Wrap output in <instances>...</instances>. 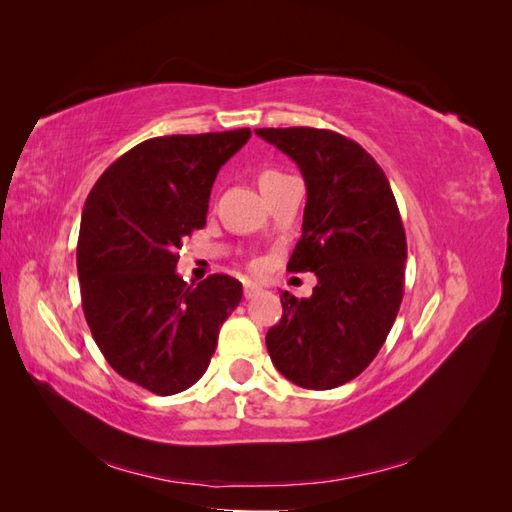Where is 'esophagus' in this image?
I'll return each mask as SVG.
<instances>
[{
	"label": "esophagus",
	"instance_id": "obj_1",
	"mask_svg": "<svg viewBox=\"0 0 512 512\" xmlns=\"http://www.w3.org/2000/svg\"><path fill=\"white\" fill-rule=\"evenodd\" d=\"M258 294H262L260 286H256L252 282H245V286H243V297L245 299H254V297H258Z\"/></svg>",
	"mask_w": 512,
	"mask_h": 512
}]
</instances>
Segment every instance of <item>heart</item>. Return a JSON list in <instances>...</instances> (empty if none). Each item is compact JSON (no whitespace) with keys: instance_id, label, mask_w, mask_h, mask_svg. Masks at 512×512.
I'll use <instances>...</instances> for the list:
<instances>
[{"instance_id":"b5f03b06","label":"heart","mask_w":512,"mask_h":512,"mask_svg":"<svg viewBox=\"0 0 512 512\" xmlns=\"http://www.w3.org/2000/svg\"><path fill=\"white\" fill-rule=\"evenodd\" d=\"M280 177H284V173H280V170H265V173L260 175V185H265V183H269L273 179H280Z\"/></svg>"}]
</instances>
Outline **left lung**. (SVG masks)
Instances as JSON below:
<instances>
[{"mask_svg":"<svg viewBox=\"0 0 512 512\" xmlns=\"http://www.w3.org/2000/svg\"><path fill=\"white\" fill-rule=\"evenodd\" d=\"M307 185L303 235L288 271H312L309 299L282 294L267 350L282 376L327 391L376 359L404 299L406 230L384 170L350 138L318 128H260Z\"/></svg>","mask_w":512,"mask_h":512,"instance_id":"1","label":"left lung"}]
</instances>
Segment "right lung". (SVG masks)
<instances>
[{"label": "right lung", "instance_id": "right-lung-1", "mask_svg": "<svg viewBox=\"0 0 512 512\" xmlns=\"http://www.w3.org/2000/svg\"><path fill=\"white\" fill-rule=\"evenodd\" d=\"M250 136L149 138L108 166L85 200L76 245L85 320L108 365L156 395L205 374L243 297L235 277L188 284L175 269L183 241L207 224L218 170Z\"/></svg>", "mask_w": 512, "mask_h": 512}]
</instances>
